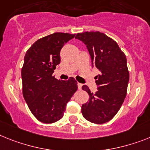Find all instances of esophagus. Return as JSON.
<instances>
[{
  "instance_id": "1",
  "label": "esophagus",
  "mask_w": 150,
  "mask_h": 150,
  "mask_svg": "<svg viewBox=\"0 0 150 150\" xmlns=\"http://www.w3.org/2000/svg\"><path fill=\"white\" fill-rule=\"evenodd\" d=\"M77 85H78V88H79V89H81V87H82V84L78 82Z\"/></svg>"
}]
</instances>
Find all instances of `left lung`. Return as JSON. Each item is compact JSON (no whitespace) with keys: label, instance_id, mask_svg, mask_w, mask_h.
Returning a JSON list of instances; mask_svg holds the SVG:
<instances>
[{"label":"left lung","instance_id":"left-lung-1","mask_svg":"<svg viewBox=\"0 0 150 150\" xmlns=\"http://www.w3.org/2000/svg\"><path fill=\"white\" fill-rule=\"evenodd\" d=\"M75 38L86 45L91 65L99 69L95 77L98 91L91 93L87 85L81 87L89 94L81 106V114L94 124H104L117 114L127 96L129 74L127 58L117 43L103 33H77Z\"/></svg>","mask_w":150,"mask_h":150}]
</instances>
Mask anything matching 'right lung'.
I'll return each mask as SVG.
<instances>
[{
	"instance_id": "right-lung-1",
	"label": "right lung",
	"mask_w": 150,
	"mask_h": 150,
	"mask_svg": "<svg viewBox=\"0 0 150 150\" xmlns=\"http://www.w3.org/2000/svg\"><path fill=\"white\" fill-rule=\"evenodd\" d=\"M75 34L55 33L36 40L26 51L21 69L23 95L35 117L52 124L64 115L66 104L77 91L74 78L60 81L52 76L60 63V50Z\"/></svg>"
}]
</instances>
